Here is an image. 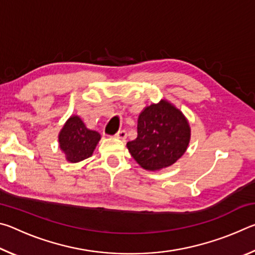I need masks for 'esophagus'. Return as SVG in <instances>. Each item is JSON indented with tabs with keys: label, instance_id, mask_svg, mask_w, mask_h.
Returning <instances> with one entry per match:
<instances>
[{
	"label": "esophagus",
	"instance_id": "obj_1",
	"mask_svg": "<svg viewBox=\"0 0 255 255\" xmlns=\"http://www.w3.org/2000/svg\"><path fill=\"white\" fill-rule=\"evenodd\" d=\"M115 137L118 138V139L125 140V139H126V137H127V131L126 130H120V131H118L117 133H116Z\"/></svg>",
	"mask_w": 255,
	"mask_h": 255
}]
</instances>
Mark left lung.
<instances>
[{"label":"left lung","instance_id":"obj_1","mask_svg":"<svg viewBox=\"0 0 255 255\" xmlns=\"http://www.w3.org/2000/svg\"><path fill=\"white\" fill-rule=\"evenodd\" d=\"M191 128L183 112L162 99L138 116L136 139L127 143L133 159L147 171L171 166L187 150Z\"/></svg>","mask_w":255,"mask_h":255}]
</instances>
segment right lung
<instances>
[{
	"mask_svg": "<svg viewBox=\"0 0 255 255\" xmlns=\"http://www.w3.org/2000/svg\"><path fill=\"white\" fill-rule=\"evenodd\" d=\"M100 139V133L86 127L77 115L71 116L58 133L59 148L70 163H79L92 156Z\"/></svg>",
	"mask_w": 255,
	"mask_h": 255,
	"instance_id": "obj_1",
	"label": "right lung"
}]
</instances>
